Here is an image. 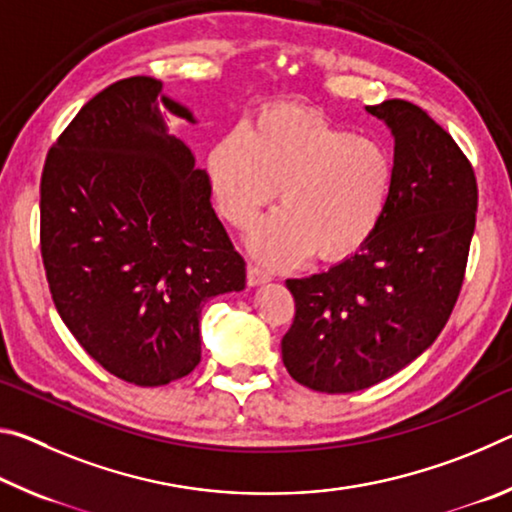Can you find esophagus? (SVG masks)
Segmentation results:
<instances>
[{
    "mask_svg": "<svg viewBox=\"0 0 512 512\" xmlns=\"http://www.w3.org/2000/svg\"><path fill=\"white\" fill-rule=\"evenodd\" d=\"M246 277H248V287H262V284L271 282V275L257 266H248Z\"/></svg>",
    "mask_w": 512,
    "mask_h": 512,
    "instance_id": "34e87169",
    "label": "esophagus"
}]
</instances>
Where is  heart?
Instances as JSON below:
<instances>
[{"instance_id": "heart-1", "label": "heart", "mask_w": 512, "mask_h": 512, "mask_svg": "<svg viewBox=\"0 0 512 512\" xmlns=\"http://www.w3.org/2000/svg\"><path fill=\"white\" fill-rule=\"evenodd\" d=\"M219 212L253 223L280 189V210L248 235L250 255L284 268L316 253L341 259L377 230L393 192L395 162L377 140L298 106L268 108L250 131L235 128L207 155Z\"/></svg>"}]
</instances>
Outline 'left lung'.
Here are the masks:
<instances>
[{
    "mask_svg": "<svg viewBox=\"0 0 512 512\" xmlns=\"http://www.w3.org/2000/svg\"><path fill=\"white\" fill-rule=\"evenodd\" d=\"M366 112L384 121L395 144L386 212L357 253L287 280L296 318L282 339V361L318 393L375 386L438 339L474 235L476 180L452 135L402 99Z\"/></svg>",
    "mask_w": 512,
    "mask_h": 512,
    "instance_id": "left-lung-1",
    "label": "left lung"
}]
</instances>
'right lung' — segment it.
Instances as JSON below:
<instances>
[{
    "mask_svg": "<svg viewBox=\"0 0 512 512\" xmlns=\"http://www.w3.org/2000/svg\"><path fill=\"white\" fill-rule=\"evenodd\" d=\"M198 124L151 76L108 85L49 151L40 250L74 339L112 375L162 386L201 361L205 302L246 289L212 185L167 117Z\"/></svg>",
    "mask_w": 512,
    "mask_h": 512,
    "instance_id": "1",
    "label": "right lung"
}]
</instances>
